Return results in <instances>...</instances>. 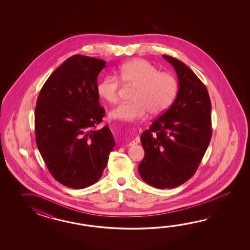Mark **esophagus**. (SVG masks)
I'll list each match as a JSON object with an SVG mask.
<instances>
[{"mask_svg": "<svg viewBox=\"0 0 250 250\" xmlns=\"http://www.w3.org/2000/svg\"><path fill=\"white\" fill-rule=\"evenodd\" d=\"M140 142V138L139 137H137V138H135V139H133L131 142H129V146H135V145H137V144L139 143Z\"/></svg>", "mask_w": 250, "mask_h": 250, "instance_id": "1", "label": "esophagus"}]
</instances>
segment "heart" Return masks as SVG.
Instances as JSON below:
<instances>
[{
  "label": "heart",
  "instance_id": "heart-1",
  "mask_svg": "<svg viewBox=\"0 0 250 250\" xmlns=\"http://www.w3.org/2000/svg\"><path fill=\"white\" fill-rule=\"evenodd\" d=\"M118 78L125 85L135 86L131 103L118 105L110 112L114 120L132 123L146 116L165 112L178 92V82L173 75L160 72L153 64L143 59H134L123 63L117 70ZM121 84L116 77L106 76L97 85V93L104 101L116 104Z\"/></svg>",
  "mask_w": 250,
  "mask_h": 250
}]
</instances>
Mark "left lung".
<instances>
[{
    "label": "left lung",
    "mask_w": 250,
    "mask_h": 250,
    "mask_svg": "<svg viewBox=\"0 0 250 250\" xmlns=\"http://www.w3.org/2000/svg\"><path fill=\"white\" fill-rule=\"evenodd\" d=\"M175 69L179 90L171 106L141 135L142 180L157 188L180 186L195 174L212 137L208 91L186 64L163 55Z\"/></svg>",
    "instance_id": "8db88e82"
}]
</instances>
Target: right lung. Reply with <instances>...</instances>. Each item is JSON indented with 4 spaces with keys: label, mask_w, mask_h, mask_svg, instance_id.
Instances as JSON below:
<instances>
[{
    "label": "right lung",
    "mask_w": 250,
    "mask_h": 250,
    "mask_svg": "<svg viewBox=\"0 0 250 250\" xmlns=\"http://www.w3.org/2000/svg\"><path fill=\"white\" fill-rule=\"evenodd\" d=\"M105 63L73 55L53 71L38 96V150L53 178L71 188L95 184L115 146L108 125L96 129L105 113L97 93V77Z\"/></svg>",
    "instance_id": "1"
}]
</instances>
